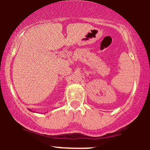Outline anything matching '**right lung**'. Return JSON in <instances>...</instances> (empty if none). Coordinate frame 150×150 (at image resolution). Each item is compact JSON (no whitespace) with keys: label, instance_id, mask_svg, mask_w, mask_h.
Wrapping results in <instances>:
<instances>
[{"label":"right lung","instance_id":"right-lung-1","mask_svg":"<svg viewBox=\"0 0 150 150\" xmlns=\"http://www.w3.org/2000/svg\"><path fill=\"white\" fill-rule=\"evenodd\" d=\"M28 110H30V111H31V110H30V109H28Z\"/></svg>","mask_w":150,"mask_h":150}]
</instances>
